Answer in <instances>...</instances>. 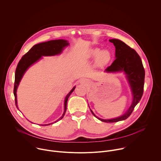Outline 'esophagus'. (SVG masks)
Returning a JSON list of instances; mask_svg holds the SVG:
<instances>
[{
  "instance_id": "34e87169",
  "label": "esophagus",
  "mask_w": 161,
  "mask_h": 161,
  "mask_svg": "<svg viewBox=\"0 0 161 161\" xmlns=\"http://www.w3.org/2000/svg\"><path fill=\"white\" fill-rule=\"evenodd\" d=\"M80 82H82V83H87L88 81H87V80H86V79H82V80H80Z\"/></svg>"
}]
</instances>
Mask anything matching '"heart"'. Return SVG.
Listing matches in <instances>:
<instances>
[{"label":"heart","instance_id":"1","mask_svg":"<svg viewBox=\"0 0 161 161\" xmlns=\"http://www.w3.org/2000/svg\"><path fill=\"white\" fill-rule=\"evenodd\" d=\"M87 58L91 60H96L98 66L102 67L108 64L112 58L111 52L109 50H101L98 48L91 49L87 54Z\"/></svg>","mask_w":161,"mask_h":161}]
</instances>
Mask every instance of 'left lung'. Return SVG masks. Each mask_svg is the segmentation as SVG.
Instances as JSON below:
<instances>
[{"mask_svg": "<svg viewBox=\"0 0 161 161\" xmlns=\"http://www.w3.org/2000/svg\"><path fill=\"white\" fill-rule=\"evenodd\" d=\"M109 41L113 43L115 47L116 59L110 66L106 69L105 72H125L133 94L132 103L123 115L110 119L99 118L90 109L92 114L98 119L106 123H114L128 118L133 112L135 106L140 101L143 92L145 70L142 60L135 50L119 40L111 39Z\"/></svg>", "mask_w": 161, "mask_h": 161, "instance_id": "left-lung-1", "label": "left lung"}]
</instances>
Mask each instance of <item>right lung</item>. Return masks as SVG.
<instances>
[{
    "label": "right lung",
    "instance_id": "1",
    "mask_svg": "<svg viewBox=\"0 0 161 161\" xmlns=\"http://www.w3.org/2000/svg\"><path fill=\"white\" fill-rule=\"evenodd\" d=\"M69 43L68 41L65 40H51L47 42L41 43L37 45H34L20 60L19 62L15 72V81H14V95L15 97V103L18 109V103H17V89L19 84V82L26 71L33 64L38 61L42 56H53L61 53L64 48L68 46ZM75 87H74L69 93L66 96L64 101V112L62 116L54 123L57 122L58 121L62 119L65 115V113L67 111V103L68 99L71 94V93L74 91ZM52 123L41 125H50Z\"/></svg>",
    "mask_w": 161,
    "mask_h": 161
}]
</instances>
